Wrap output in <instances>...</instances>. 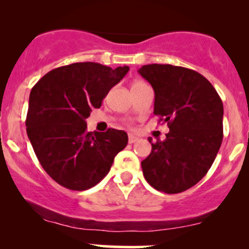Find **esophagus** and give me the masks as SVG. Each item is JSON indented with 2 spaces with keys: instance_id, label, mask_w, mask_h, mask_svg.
<instances>
[{
  "instance_id": "1",
  "label": "esophagus",
  "mask_w": 249,
  "mask_h": 249,
  "mask_svg": "<svg viewBox=\"0 0 249 249\" xmlns=\"http://www.w3.org/2000/svg\"><path fill=\"white\" fill-rule=\"evenodd\" d=\"M137 141H138V137L133 136V134H128V142H130V144H133V142H136Z\"/></svg>"
}]
</instances>
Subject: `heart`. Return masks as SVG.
Wrapping results in <instances>:
<instances>
[{
	"label": "heart",
	"instance_id": "1",
	"mask_svg": "<svg viewBox=\"0 0 249 249\" xmlns=\"http://www.w3.org/2000/svg\"><path fill=\"white\" fill-rule=\"evenodd\" d=\"M141 84H144V82L137 81V82H134V83H133V85H132V87H136V85H141Z\"/></svg>",
	"mask_w": 249,
	"mask_h": 249
}]
</instances>
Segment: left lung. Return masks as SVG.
I'll use <instances>...</instances> for the list:
<instances>
[{"label": "left lung", "instance_id": "8db88e82", "mask_svg": "<svg viewBox=\"0 0 249 249\" xmlns=\"http://www.w3.org/2000/svg\"><path fill=\"white\" fill-rule=\"evenodd\" d=\"M138 72L154 90L153 113L167 123L165 141L152 142L142 173L157 191L184 192L205 177L221 146L224 105L196 71L171 64L142 65Z\"/></svg>", "mask_w": 249, "mask_h": 249}]
</instances>
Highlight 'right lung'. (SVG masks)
<instances>
[{
    "instance_id": "obj_1",
    "label": "right lung",
    "mask_w": 249,
    "mask_h": 249,
    "mask_svg": "<svg viewBox=\"0 0 249 249\" xmlns=\"http://www.w3.org/2000/svg\"><path fill=\"white\" fill-rule=\"evenodd\" d=\"M128 69L73 63L51 70L31 89L28 137L39 164L61 186L72 191L93 187L127 145L125 131L88 132L85 119L92 108L101 107Z\"/></svg>"
}]
</instances>
